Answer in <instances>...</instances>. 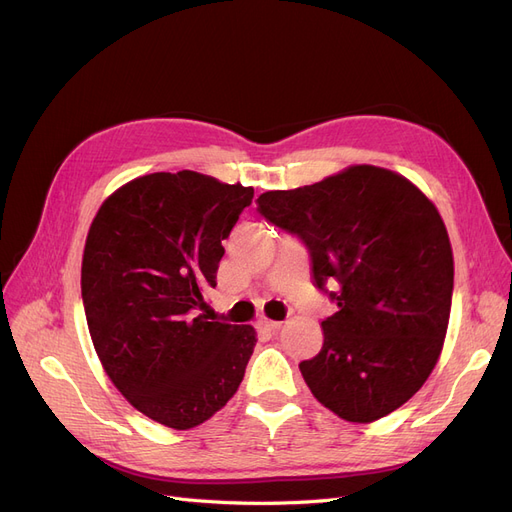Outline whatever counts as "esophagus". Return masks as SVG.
Listing matches in <instances>:
<instances>
[{"mask_svg":"<svg viewBox=\"0 0 512 512\" xmlns=\"http://www.w3.org/2000/svg\"><path fill=\"white\" fill-rule=\"evenodd\" d=\"M259 327H261V329H266V331H270V333H274V331H278V329L282 327V323H278V320H268V318H263L261 323H259Z\"/></svg>","mask_w":512,"mask_h":512,"instance_id":"esophagus-1","label":"esophagus"}]
</instances>
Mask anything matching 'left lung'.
I'll use <instances>...</instances> for the list:
<instances>
[{"instance_id": "8db88e82", "label": "left lung", "mask_w": 512, "mask_h": 512, "mask_svg": "<svg viewBox=\"0 0 512 512\" xmlns=\"http://www.w3.org/2000/svg\"><path fill=\"white\" fill-rule=\"evenodd\" d=\"M257 206L306 242L318 289L339 285L323 348L299 363L314 399L352 424L405 405L439 363L449 325L453 253L437 206L371 164L266 192Z\"/></svg>"}]
</instances>
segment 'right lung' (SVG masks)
<instances>
[{
  "instance_id": "obj_1",
  "label": "right lung",
  "mask_w": 512,
  "mask_h": 512,
  "mask_svg": "<svg viewBox=\"0 0 512 512\" xmlns=\"http://www.w3.org/2000/svg\"><path fill=\"white\" fill-rule=\"evenodd\" d=\"M251 200L253 187L194 170L151 173L118 187L92 219L82 299L94 350L124 399L162 426L211 420L244 377L255 329L196 310Z\"/></svg>"
}]
</instances>
